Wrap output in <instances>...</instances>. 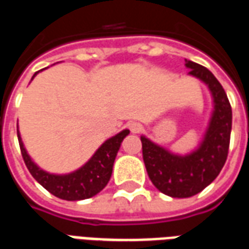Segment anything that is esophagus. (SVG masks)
Returning <instances> with one entry per match:
<instances>
[{
  "mask_svg": "<svg viewBox=\"0 0 249 249\" xmlns=\"http://www.w3.org/2000/svg\"><path fill=\"white\" fill-rule=\"evenodd\" d=\"M129 129L132 133H140L141 130H142V125L140 124V123H137V121H132V123H129Z\"/></svg>",
  "mask_w": 249,
  "mask_h": 249,
  "instance_id": "34e87169",
  "label": "esophagus"
}]
</instances>
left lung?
Here are the masks:
<instances>
[{
	"instance_id": "obj_1",
	"label": "left lung",
	"mask_w": 249,
	"mask_h": 249,
	"mask_svg": "<svg viewBox=\"0 0 249 249\" xmlns=\"http://www.w3.org/2000/svg\"><path fill=\"white\" fill-rule=\"evenodd\" d=\"M188 76L197 78L208 88L212 97V112L198 145L178 153L141 136L142 159L153 185L171 197L185 198L201 192L217 178L224 167L231 129L232 109L224 89L211 71L196 62L185 60Z\"/></svg>"
}]
</instances>
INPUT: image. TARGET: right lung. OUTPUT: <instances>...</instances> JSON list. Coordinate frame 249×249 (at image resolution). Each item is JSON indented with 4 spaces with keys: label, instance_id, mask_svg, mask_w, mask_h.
Returning a JSON list of instances; mask_svg holds the SVG:
<instances>
[{
    "label": "right lung",
    "instance_id": "obj_1",
    "mask_svg": "<svg viewBox=\"0 0 249 249\" xmlns=\"http://www.w3.org/2000/svg\"><path fill=\"white\" fill-rule=\"evenodd\" d=\"M40 71H36L32 80ZM128 135H129V129H124L119 132L117 135L109 137L108 140H105L98 146L97 151L93 153V156L84 165L77 168L73 172L60 175V173L48 172L33 161V159L30 157L25 148L24 141L21 139V133L17 126V136H18L21 153H22L25 164L29 169V172L32 173V176L52 195H54L62 200H68V201L93 197L107 187V184L109 183L110 176H112L117 152H119L123 140Z\"/></svg>",
    "mask_w": 249,
    "mask_h": 249
}]
</instances>
